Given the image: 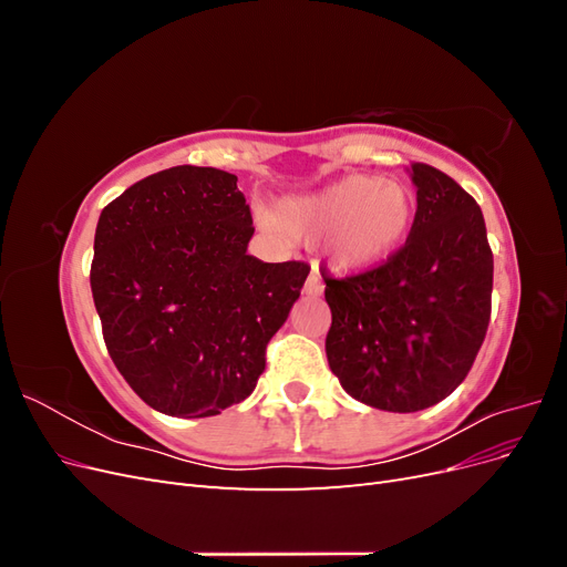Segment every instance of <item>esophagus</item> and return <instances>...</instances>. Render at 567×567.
<instances>
[{
    "label": "esophagus",
    "instance_id": "esophagus-1",
    "mask_svg": "<svg viewBox=\"0 0 567 567\" xmlns=\"http://www.w3.org/2000/svg\"><path fill=\"white\" fill-rule=\"evenodd\" d=\"M302 293H305V296H310V298H317V296H321V293H323V281H321V277H319V271H317V269H312V271H310V277H307L305 288H302Z\"/></svg>",
    "mask_w": 567,
    "mask_h": 567
}]
</instances>
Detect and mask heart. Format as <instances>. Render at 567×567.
I'll return each mask as SVG.
<instances>
[{"instance_id":"1","label":"heart","mask_w":567,"mask_h":567,"mask_svg":"<svg viewBox=\"0 0 567 567\" xmlns=\"http://www.w3.org/2000/svg\"><path fill=\"white\" fill-rule=\"evenodd\" d=\"M414 219L416 196L409 186L350 175L317 194L284 198L265 225L302 241H321L336 269L359 271L388 260L406 241Z\"/></svg>"}]
</instances>
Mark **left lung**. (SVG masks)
Masks as SVG:
<instances>
[{
	"mask_svg": "<svg viewBox=\"0 0 567 567\" xmlns=\"http://www.w3.org/2000/svg\"><path fill=\"white\" fill-rule=\"evenodd\" d=\"M416 219L379 267L326 281V357L340 385L373 409L421 411L466 379L492 312L485 217L437 167L411 163Z\"/></svg>",
	"mask_w": 567,
	"mask_h": 567,
	"instance_id": "1",
	"label": "left lung"
}]
</instances>
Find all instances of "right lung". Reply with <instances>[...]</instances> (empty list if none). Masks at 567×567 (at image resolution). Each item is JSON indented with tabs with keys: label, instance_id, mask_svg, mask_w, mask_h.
I'll list each match as a JSON object with an SVG mask.
<instances>
[{
	"label": "right lung",
	"instance_id": "add662e5",
	"mask_svg": "<svg viewBox=\"0 0 567 567\" xmlns=\"http://www.w3.org/2000/svg\"><path fill=\"white\" fill-rule=\"evenodd\" d=\"M236 175L177 165L101 210L90 271L101 331L140 398L177 419L244 402L310 267L248 255Z\"/></svg>",
	"mask_w": 567,
	"mask_h": 567
}]
</instances>
